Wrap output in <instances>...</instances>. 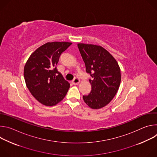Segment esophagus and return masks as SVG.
<instances>
[{
  "label": "esophagus",
  "instance_id": "esophagus-1",
  "mask_svg": "<svg viewBox=\"0 0 157 157\" xmlns=\"http://www.w3.org/2000/svg\"><path fill=\"white\" fill-rule=\"evenodd\" d=\"M79 81H80L79 78H78V77H76V78L72 81V83H73V84H79Z\"/></svg>",
  "mask_w": 157,
  "mask_h": 157
}]
</instances>
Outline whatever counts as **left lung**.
Segmentation results:
<instances>
[{
	"label": "left lung",
	"instance_id": "8db88e82",
	"mask_svg": "<svg viewBox=\"0 0 157 157\" xmlns=\"http://www.w3.org/2000/svg\"><path fill=\"white\" fill-rule=\"evenodd\" d=\"M78 47L90 75L91 91L83 96L85 103L93 109L105 106L116 94L121 81V70L115 59L103 47L78 43Z\"/></svg>",
	"mask_w": 157,
	"mask_h": 157
}]
</instances>
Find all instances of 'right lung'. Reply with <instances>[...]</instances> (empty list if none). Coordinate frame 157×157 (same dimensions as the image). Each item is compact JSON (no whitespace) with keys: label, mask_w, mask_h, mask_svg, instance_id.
<instances>
[{"label":"right lung","mask_w":157,"mask_h":157,"mask_svg":"<svg viewBox=\"0 0 157 157\" xmlns=\"http://www.w3.org/2000/svg\"><path fill=\"white\" fill-rule=\"evenodd\" d=\"M72 43L48 42L29 57L24 71L26 85L33 96L43 105H55L63 99L70 88L56 68L59 56Z\"/></svg>","instance_id":"right-lung-1"}]
</instances>
